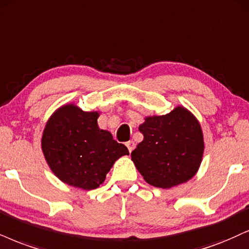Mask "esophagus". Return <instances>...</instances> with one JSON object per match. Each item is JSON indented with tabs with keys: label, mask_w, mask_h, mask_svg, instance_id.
Instances as JSON below:
<instances>
[{
	"label": "esophagus",
	"mask_w": 249,
	"mask_h": 249,
	"mask_svg": "<svg viewBox=\"0 0 249 249\" xmlns=\"http://www.w3.org/2000/svg\"><path fill=\"white\" fill-rule=\"evenodd\" d=\"M125 145H127V148H128V150H129V152H131L135 149V142H134V141H128V142L125 143Z\"/></svg>",
	"instance_id": "1"
}]
</instances>
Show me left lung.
<instances>
[{
    "mask_svg": "<svg viewBox=\"0 0 249 249\" xmlns=\"http://www.w3.org/2000/svg\"><path fill=\"white\" fill-rule=\"evenodd\" d=\"M139 129L144 139L131 160L146 182L171 188L195 176L204 142L199 122L188 109L178 106L166 115L146 116Z\"/></svg>",
    "mask_w": 249,
    "mask_h": 249,
    "instance_id": "1",
    "label": "left lung"
}]
</instances>
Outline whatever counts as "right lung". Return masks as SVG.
Instances as JSON below:
<instances>
[{
	"instance_id": "obj_1",
	"label": "right lung",
	"mask_w": 249,
	"mask_h": 249,
	"mask_svg": "<svg viewBox=\"0 0 249 249\" xmlns=\"http://www.w3.org/2000/svg\"><path fill=\"white\" fill-rule=\"evenodd\" d=\"M98 112H84L73 104L56 110L41 139L45 159L67 185L96 189L105 181L116 159L129 155L127 146L98 127Z\"/></svg>"
}]
</instances>
